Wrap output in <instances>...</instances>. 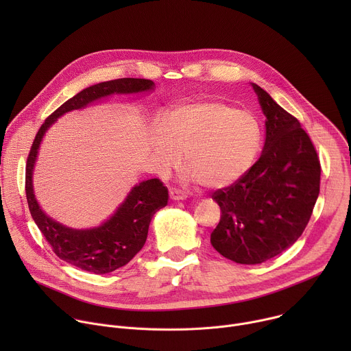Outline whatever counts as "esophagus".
<instances>
[{
	"mask_svg": "<svg viewBox=\"0 0 351 351\" xmlns=\"http://www.w3.org/2000/svg\"><path fill=\"white\" fill-rule=\"evenodd\" d=\"M169 195H171V198L172 199H184V198H187V193L184 191V190H180V189H171V191H169Z\"/></svg>",
	"mask_w": 351,
	"mask_h": 351,
	"instance_id": "obj_1",
	"label": "esophagus"
}]
</instances>
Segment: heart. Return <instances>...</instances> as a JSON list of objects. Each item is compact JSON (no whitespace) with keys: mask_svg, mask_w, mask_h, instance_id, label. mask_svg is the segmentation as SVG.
I'll list each match as a JSON object with an SVG mask.
<instances>
[{"mask_svg":"<svg viewBox=\"0 0 351 351\" xmlns=\"http://www.w3.org/2000/svg\"><path fill=\"white\" fill-rule=\"evenodd\" d=\"M154 152L165 168L183 156L187 178L206 187H223L252 167L261 144L257 117L215 99H191L165 112Z\"/></svg>","mask_w":351,"mask_h":351,"instance_id":"heart-1","label":"heart"}]
</instances>
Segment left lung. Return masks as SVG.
<instances>
[{"instance_id": "obj_1", "label": "left lung", "mask_w": 351, "mask_h": 351, "mask_svg": "<svg viewBox=\"0 0 351 351\" xmlns=\"http://www.w3.org/2000/svg\"><path fill=\"white\" fill-rule=\"evenodd\" d=\"M265 121L258 161L228 187L214 191L221 221L211 233L217 252L254 265L285 252L304 232L319 194L317 149L297 118L253 83Z\"/></svg>"}]
</instances>
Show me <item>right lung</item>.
<instances>
[{
	"label": "right lung",
	"mask_w": 351,
	"mask_h": 351,
	"mask_svg": "<svg viewBox=\"0 0 351 351\" xmlns=\"http://www.w3.org/2000/svg\"><path fill=\"white\" fill-rule=\"evenodd\" d=\"M154 88L148 79L123 77L90 86L69 98L40 126L26 164L25 190L30 214L53 252L64 261L93 274H108L126 265L143 248L154 214L168 204V189L160 179H148L134 186L114 215L90 229H72L56 222L40 208L33 191V167L47 129L65 112L82 110L111 94L143 93Z\"/></svg>",
	"instance_id": "right-lung-1"
}]
</instances>
